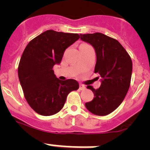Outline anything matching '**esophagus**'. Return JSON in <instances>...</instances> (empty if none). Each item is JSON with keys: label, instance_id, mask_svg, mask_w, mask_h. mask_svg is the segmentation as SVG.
Wrapping results in <instances>:
<instances>
[{"label": "esophagus", "instance_id": "1", "mask_svg": "<svg viewBox=\"0 0 150 150\" xmlns=\"http://www.w3.org/2000/svg\"><path fill=\"white\" fill-rule=\"evenodd\" d=\"M85 88H86V86H85L84 85H83V84L79 85V89H80V90H84Z\"/></svg>", "mask_w": 150, "mask_h": 150}]
</instances>
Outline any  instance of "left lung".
Instances as JSON below:
<instances>
[{"mask_svg": "<svg viewBox=\"0 0 150 150\" xmlns=\"http://www.w3.org/2000/svg\"><path fill=\"white\" fill-rule=\"evenodd\" d=\"M80 39L92 46L96 53L95 73L100 75V86L95 89L93 100L86 103L88 111L97 116H106L117 108L128 91L132 62L116 40L101 33L79 34Z\"/></svg>", "mask_w": 150, "mask_h": 150, "instance_id": "8db88e82", "label": "left lung"}]
</instances>
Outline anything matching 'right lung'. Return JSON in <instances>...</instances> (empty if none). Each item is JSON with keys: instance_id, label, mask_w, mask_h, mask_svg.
Here are the masks:
<instances>
[{"instance_id": "add662e5", "label": "right lung", "mask_w": 150, "mask_h": 150, "mask_svg": "<svg viewBox=\"0 0 150 150\" xmlns=\"http://www.w3.org/2000/svg\"><path fill=\"white\" fill-rule=\"evenodd\" d=\"M79 38L77 34L48 30L30 41L24 50L18 79L26 100L38 114L47 116L59 112L67 95L79 88L76 80H60L52 70L61 63L66 49Z\"/></svg>"}]
</instances>
